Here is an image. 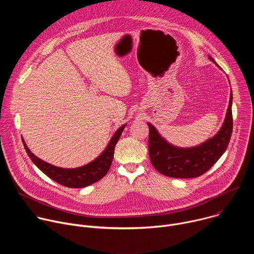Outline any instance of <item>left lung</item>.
<instances>
[{
    "instance_id": "1",
    "label": "left lung",
    "mask_w": 254,
    "mask_h": 254,
    "mask_svg": "<svg viewBox=\"0 0 254 254\" xmlns=\"http://www.w3.org/2000/svg\"><path fill=\"white\" fill-rule=\"evenodd\" d=\"M213 62L214 60L209 57ZM149 154L154 168L161 174L172 178H196L206 173L226 151L230 141L232 119V91L226 118L220 130L212 138L197 147L182 149L172 146L148 123Z\"/></svg>"
}]
</instances>
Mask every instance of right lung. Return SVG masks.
Listing matches in <instances>:
<instances>
[{
    "label": "right lung",
    "mask_w": 254,
    "mask_h": 254,
    "mask_svg": "<svg viewBox=\"0 0 254 254\" xmlns=\"http://www.w3.org/2000/svg\"><path fill=\"white\" fill-rule=\"evenodd\" d=\"M125 127L126 126H122L116 131L110 142H108L106 149L98 158L85 166L75 169H63L52 166L31 153L24 140L23 144L32 162L50 179L55 181L58 184L68 188H83L97 182L110 170L114 159L116 144L122 135Z\"/></svg>",
    "instance_id": "add662e5"
}]
</instances>
